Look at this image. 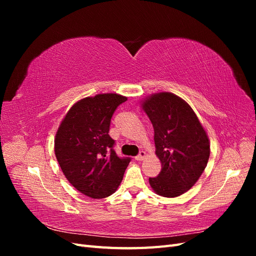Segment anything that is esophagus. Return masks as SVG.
Wrapping results in <instances>:
<instances>
[{
	"label": "esophagus",
	"instance_id": "1",
	"mask_svg": "<svg viewBox=\"0 0 256 256\" xmlns=\"http://www.w3.org/2000/svg\"><path fill=\"white\" fill-rule=\"evenodd\" d=\"M145 156H146V154H145V152H138V156H136L134 157V159L136 160H138V161H142L144 158H145Z\"/></svg>",
	"mask_w": 256,
	"mask_h": 256
}]
</instances>
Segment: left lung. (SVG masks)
Here are the masks:
<instances>
[{
	"instance_id": "left-lung-1",
	"label": "left lung",
	"mask_w": 256,
	"mask_h": 256,
	"mask_svg": "<svg viewBox=\"0 0 256 256\" xmlns=\"http://www.w3.org/2000/svg\"><path fill=\"white\" fill-rule=\"evenodd\" d=\"M143 109L152 124L161 172L150 177L154 192L175 198L187 192L207 166L210 145L191 106L171 92L152 95Z\"/></svg>"
}]
</instances>
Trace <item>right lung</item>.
<instances>
[{"label": "right lung", "mask_w": 256, "mask_h": 256, "mask_svg": "<svg viewBox=\"0 0 256 256\" xmlns=\"http://www.w3.org/2000/svg\"><path fill=\"white\" fill-rule=\"evenodd\" d=\"M126 97L99 94L72 106L62 122L54 150L65 177L92 198L111 196L118 188L130 157H118L109 136L111 118Z\"/></svg>", "instance_id": "right-lung-1"}]
</instances>
